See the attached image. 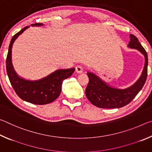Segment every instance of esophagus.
Here are the masks:
<instances>
[{
    "label": "esophagus",
    "mask_w": 152,
    "mask_h": 152,
    "mask_svg": "<svg viewBox=\"0 0 152 152\" xmlns=\"http://www.w3.org/2000/svg\"><path fill=\"white\" fill-rule=\"evenodd\" d=\"M76 72L77 73H82L83 72V68H82V66L78 65L76 67Z\"/></svg>",
    "instance_id": "1"
}]
</instances>
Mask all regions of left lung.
Here are the masks:
<instances>
[{"label": "left lung", "instance_id": "left-lung-1", "mask_svg": "<svg viewBox=\"0 0 152 152\" xmlns=\"http://www.w3.org/2000/svg\"><path fill=\"white\" fill-rule=\"evenodd\" d=\"M127 47L140 51L145 58V64L141 75L132 86L119 88L110 86L92 72H88L89 82L85 93L90 102L94 106L104 109H117L125 106L134 99L145 84L148 76V54L135 35L130 34Z\"/></svg>", "mask_w": 152, "mask_h": 152}]
</instances>
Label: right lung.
Instances as JSON below:
<instances>
[{"instance_id": "obj_1", "label": "right lung", "mask_w": 152, "mask_h": 152, "mask_svg": "<svg viewBox=\"0 0 152 152\" xmlns=\"http://www.w3.org/2000/svg\"><path fill=\"white\" fill-rule=\"evenodd\" d=\"M42 25V23H35L31 26L40 27ZM29 27V26L24 27L12 38L6 60L7 75L15 92L22 100L35 104H48L59 96L63 81L72 75L75 68L58 69L47 76L35 80L25 79L18 75L12 64V45L17 37Z\"/></svg>"}]
</instances>
